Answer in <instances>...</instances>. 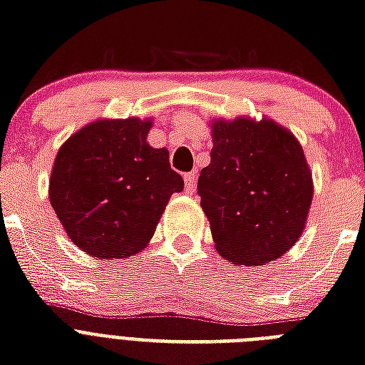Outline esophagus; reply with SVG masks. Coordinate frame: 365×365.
<instances>
[{
    "label": "esophagus",
    "mask_w": 365,
    "mask_h": 365,
    "mask_svg": "<svg viewBox=\"0 0 365 365\" xmlns=\"http://www.w3.org/2000/svg\"><path fill=\"white\" fill-rule=\"evenodd\" d=\"M183 183H185V191H187V193H193L195 183H197V174H195V172L185 174V176H183Z\"/></svg>",
    "instance_id": "esophagus-1"
}]
</instances>
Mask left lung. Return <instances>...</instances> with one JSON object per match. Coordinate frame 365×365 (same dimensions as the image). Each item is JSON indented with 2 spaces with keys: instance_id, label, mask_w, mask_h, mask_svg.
Instances as JSON below:
<instances>
[{
  "instance_id": "1",
  "label": "left lung",
  "mask_w": 365,
  "mask_h": 365,
  "mask_svg": "<svg viewBox=\"0 0 365 365\" xmlns=\"http://www.w3.org/2000/svg\"><path fill=\"white\" fill-rule=\"evenodd\" d=\"M210 165L197 191L217 254L237 265H263L286 254L305 227L312 178L294 134L246 117L212 125Z\"/></svg>"
}]
</instances>
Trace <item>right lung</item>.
I'll return each mask as SVG.
<instances>
[{
	"label": "right lung",
	"mask_w": 365,
	"mask_h": 365,
	"mask_svg": "<svg viewBox=\"0 0 365 365\" xmlns=\"http://www.w3.org/2000/svg\"><path fill=\"white\" fill-rule=\"evenodd\" d=\"M149 128L136 117L94 121L56 155L48 199L71 242L94 257L145 248L170 195L183 191L168 151L145 142Z\"/></svg>",
	"instance_id": "1"
}]
</instances>
